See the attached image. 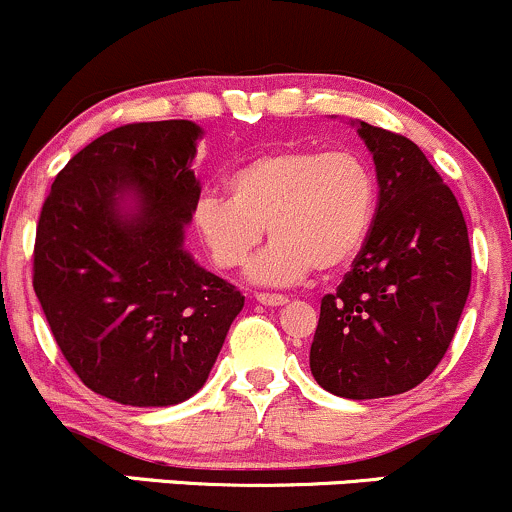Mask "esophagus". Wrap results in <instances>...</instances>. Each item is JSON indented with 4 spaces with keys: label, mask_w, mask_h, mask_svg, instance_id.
Wrapping results in <instances>:
<instances>
[{
    "label": "esophagus",
    "mask_w": 512,
    "mask_h": 512,
    "mask_svg": "<svg viewBox=\"0 0 512 512\" xmlns=\"http://www.w3.org/2000/svg\"><path fill=\"white\" fill-rule=\"evenodd\" d=\"M256 300L261 302V305H268V307H280L288 302L285 295H278V293H256Z\"/></svg>",
    "instance_id": "34e87169"
}]
</instances>
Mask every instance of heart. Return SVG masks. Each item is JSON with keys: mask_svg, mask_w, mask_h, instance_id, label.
I'll list each match as a JSON object with an SVG mask.
<instances>
[{"mask_svg": "<svg viewBox=\"0 0 512 512\" xmlns=\"http://www.w3.org/2000/svg\"><path fill=\"white\" fill-rule=\"evenodd\" d=\"M229 195L205 192L192 222L219 268H241L263 234L271 246L254 258L249 278L290 285L346 266L371 234L378 183L361 153L280 148L261 153L227 178Z\"/></svg>", "mask_w": 512, "mask_h": 512, "instance_id": "b5f03b06", "label": "heart"}]
</instances>
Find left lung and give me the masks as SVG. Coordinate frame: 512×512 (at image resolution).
<instances>
[{"label": "left lung", "mask_w": 512, "mask_h": 512, "mask_svg": "<svg viewBox=\"0 0 512 512\" xmlns=\"http://www.w3.org/2000/svg\"><path fill=\"white\" fill-rule=\"evenodd\" d=\"M378 205L364 249L322 298L310 368L324 390L388 398L425 381L452 344L471 288V246L454 192L410 139L359 122Z\"/></svg>", "instance_id": "8db88e82"}]
</instances>
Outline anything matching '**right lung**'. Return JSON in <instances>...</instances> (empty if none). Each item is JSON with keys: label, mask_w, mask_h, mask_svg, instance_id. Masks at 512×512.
<instances>
[{"label": "right lung", "mask_w": 512, "mask_h": 512, "mask_svg": "<svg viewBox=\"0 0 512 512\" xmlns=\"http://www.w3.org/2000/svg\"><path fill=\"white\" fill-rule=\"evenodd\" d=\"M202 129L124 124L75 153L43 202L34 290L87 388L163 408L205 386L244 295L183 249Z\"/></svg>", "instance_id": "obj_1"}]
</instances>
